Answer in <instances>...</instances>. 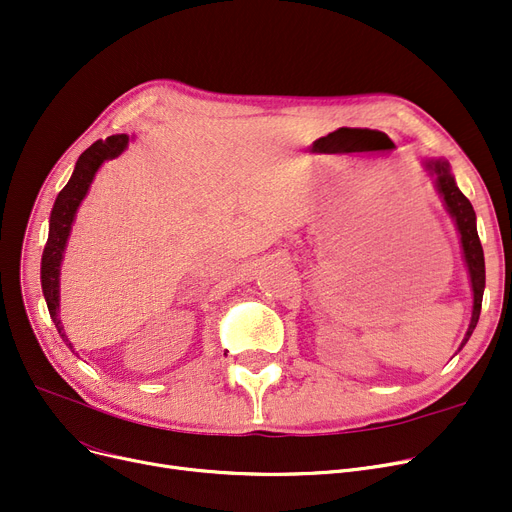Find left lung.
<instances>
[{"mask_svg": "<svg viewBox=\"0 0 512 512\" xmlns=\"http://www.w3.org/2000/svg\"><path fill=\"white\" fill-rule=\"evenodd\" d=\"M423 168L429 172V176H434L436 191L444 201L446 211L450 213V218L459 230L461 236V249H463V259L469 272V282H471V292H473V311H471V321L467 334L459 346L461 348L467 344L471 338L477 321H479V311H481V299H483V288H486V261H483V249L479 242L477 234V222H475V211L471 201L459 191V186L454 182V176L450 172V164L446 159H425Z\"/></svg>", "mask_w": 512, "mask_h": 512, "instance_id": "left-lung-1", "label": "left lung"}]
</instances>
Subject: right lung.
I'll return each mask as SVG.
<instances>
[{
    "instance_id": "right-lung-1",
    "label": "right lung",
    "mask_w": 512,
    "mask_h": 512,
    "mask_svg": "<svg viewBox=\"0 0 512 512\" xmlns=\"http://www.w3.org/2000/svg\"><path fill=\"white\" fill-rule=\"evenodd\" d=\"M130 139L134 137H128V134H112V137H107L105 141L93 143L83 155H80L68 184L60 191L49 215V236L41 257V288H43V297H45L53 324H56L58 334L70 346L72 353H74V346L68 340L60 319V272H62L66 245L72 232V224L76 220V211L80 203H83V199L87 197L97 170L103 166V161L122 155Z\"/></svg>"
}]
</instances>
